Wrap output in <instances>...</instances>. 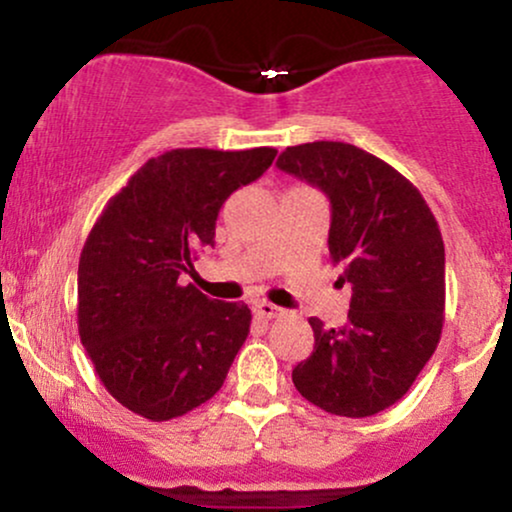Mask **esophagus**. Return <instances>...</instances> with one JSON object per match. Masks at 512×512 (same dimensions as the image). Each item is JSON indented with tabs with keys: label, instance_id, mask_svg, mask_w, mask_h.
Instances as JSON below:
<instances>
[{
	"label": "esophagus",
	"instance_id": "34e87169",
	"mask_svg": "<svg viewBox=\"0 0 512 512\" xmlns=\"http://www.w3.org/2000/svg\"><path fill=\"white\" fill-rule=\"evenodd\" d=\"M255 315L264 317V320H272V317L281 315V308H276V305L269 301H260V303H255Z\"/></svg>",
	"mask_w": 512,
	"mask_h": 512
}]
</instances>
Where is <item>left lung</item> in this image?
Instances as JSON below:
<instances>
[{
    "label": "left lung",
    "mask_w": 512,
    "mask_h": 512,
    "mask_svg": "<svg viewBox=\"0 0 512 512\" xmlns=\"http://www.w3.org/2000/svg\"><path fill=\"white\" fill-rule=\"evenodd\" d=\"M276 166L320 187L332 204L330 262L351 286L349 320L310 317L315 349L293 385L349 419L399 402L443 332L445 248L426 199L390 163L344 142L286 146Z\"/></svg>",
    "instance_id": "obj_1"
}]
</instances>
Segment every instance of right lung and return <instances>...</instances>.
<instances>
[{
  "label": "right lung",
  "mask_w": 512,
  "mask_h": 512,
  "mask_svg": "<svg viewBox=\"0 0 512 512\" xmlns=\"http://www.w3.org/2000/svg\"><path fill=\"white\" fill-rule=\"evenodd\" d=\"M274 156L272 146L166 151L93 223L79 260L76 322L98 378L125 409L168 421L221 390L252 313L180 279L195 272L199 252L214 248L223 202Z\"/></svg>",
  "instance_id": "obj_1"
}]
</instances>
